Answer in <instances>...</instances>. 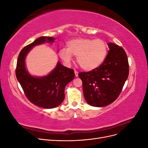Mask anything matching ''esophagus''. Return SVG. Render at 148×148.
I'll return each mask as SVG.
<instances>
[{
  "instance_id": "1",
  "label": "esophagus",
  "mask_w": 148,
  "mask_h": 148,
  "mask_svg": "<svg viewBox=\"0 0 148 148\" xmlns=\"http://www.w3.org/2000/svg\"><path fill=\"white\" fill-rule=\"evenodd\" d=\"M75 77H78V72L77 71L75 70Z\"/></svg>"
}]
</instances>
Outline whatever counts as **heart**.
I'll return each mask as SVG.
<instances>
[{
    "label": "heart",
    "mask_w": 148,
    "mask_h": 148,
    "mask_svg": "<svg viewBox=\"0 0 148 148\" xmlns=\"http://www.w3.org/2000/svg\"><path fill=\"white\" fill-rule=\"evenodd\" d=\"M108 46L104 40L79 38L67 42V49H62L59 56L66 63H70L72 56H77L79 65L85 70H92L99 67L106 60Z\"/></svg>",
    "instance_id": "obj_1"
}]
</instances>
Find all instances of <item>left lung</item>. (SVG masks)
<instances>
[{"mask_svg":"<svg viewBox=\"0 0 148 148\" xmlns=\"http://www.w3.org/2000/svg\"><path fill=\"white\" fill-rule=\"evenodd\" d=\"M108 46L110 51L99 67L78 73L85 100L91 106L104 107L115 101L128 77V60L125 50L111 42Z\"/></svg>","mask_w":148,"mask_h":148,"instance_id":"left-lung-1","label":"left lung"}]
</instances>
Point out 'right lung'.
<instances>
[{
    "label": "right lung",
    "instance_id": "obj_1",
    "mask_svg": "<svg viewBox=\"0 0 148 148\" xmlns=\"http://www.w3.org/2000/svg\"><path fill=\"white\" fill-rule=\"evenodd\" d=\"M54 38L42 36L22 49L18 57L15 74L28 99L34 105L45 109L59 106L65 98V88L75 78L73 69L58 62L56 68L45 77L37 78L30 75L25 67V57L34 46L46 42H53Z\"/></svg>",
    "mask_w": 148,
    "mask_h": 148
}]
</instances>
